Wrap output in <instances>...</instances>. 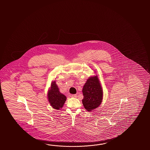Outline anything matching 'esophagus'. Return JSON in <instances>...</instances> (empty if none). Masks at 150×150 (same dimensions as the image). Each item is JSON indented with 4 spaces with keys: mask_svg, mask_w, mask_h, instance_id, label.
<instances>
[{
    "mask_svg": "<svg viewBox=\"0 0 150 150\" xmlns=\"http://www.w3.org/2000/svg\"><path fill=\"white\" fill-rule=\"evenodd\" d=\"M72 98H76L77 97V95L76 94H74V95H72L71 96Z\"/></svg>",
    "mask_w": 150,
    "mask_h": 150,
    "instance_id": "34e87169",
    "label": "esophagus"
}]
</instances>
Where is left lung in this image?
I'll return each instance as SVG.
<instances>
[{"instance_id":"1","label":"left lung","mask_w":150,"mask_h":150,"mask_svg":"<svg viewBox=\"0 0 150 150\" xmlns=\"http://www.w3.org/2000/svg\"><path fill=\"white\" fill-rule=\"evenodd\" d=\"M83 105L88 112L95 109L102 102L103 92L97 76L90 77L83 87Z\"/></svg>"}]
</instances>
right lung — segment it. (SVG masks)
I'll return each instance as SVG.
<instances>
[{
    "label": "right lung",
    "mask_w": 150,
    "mask_h": 150,
    "mask_svg": "<svg viewBox=\"0 0 150 150\" xmlns=\"http://www.w3.org/2000/svg\"><path fill=\"white\" fill-rule=\"evenodd\" d=\"M48 98L52 108L57 110L62 108L67 100V97L59 92L55 81L51 83V88L48 92Z\"/></svg>",
    "instance_id": "right-lung-1"
}]
</instances>
